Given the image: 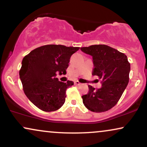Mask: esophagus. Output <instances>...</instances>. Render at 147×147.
Wrapping results in <instances>:
<instances>
[{"label":"esophagus","mask_w":147,"mask_h":147,"mask_svg":"<svg viewBox=\"0 0 147 147\" xmlns=\"http://www.w3.org/2000/svg\"><path fill=\"white\" fill-rule=\"evenodd\" d=\"M75 85H80L81 84V83H79V81H76L75 82Z\"/></svg>","instance_id":"esophagus-1"}]
</instances>
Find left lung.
Wrapping results in <instances>:
<instances>
[{
    "instance_id": "obj_1",
    "label": "left lung",
    "mask_w": 147,
    "mask_h": 147,
    "mask_svg": "<svg viewBox=\"0 0 147 147\" xmlns=\"http://www.w3.org/2000/svg\"><path fill=\"white\" fill-rule=\"evenodd\" d=\"M83 53L92 56V75L101 79V88L89 85V92L82 96L87 109L95 113L110 110L117 103L129 82L130 64L118 50L105 45L81 47Z\"/></svg>"
}]
</instances>
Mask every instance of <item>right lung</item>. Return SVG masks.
<instances>
[{
	"label": "right lung",
	"mask_w": 147,
	"mask_h": 147,
	"mask_svg": "<svg viewBox=\"0 0 147 147\" xmlns=\"http://www.w3.org/2000/svg\"><path fill=\"white\" fill-rule=\"evenodd\" d=\"M79 47L47 45L30 51L24 57L20 78L26 96L36 107L45 112L58 110L65 102L66 91L74 85L60 81L65 75L71 55Z\"/></svg>",
	"instance_id": "obj_1"
}]
</instances>
